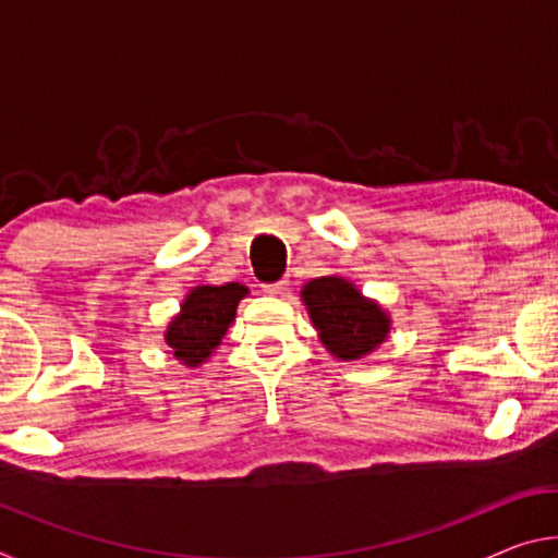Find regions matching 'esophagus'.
Returning <instances> with one entry per match:
<instances>
[{
	"instance_id": "obj_1",
	"label": "esophagus",
	"mask_w": 558,
	"mask_h": 558,
	"mask_svg": "<svg viewBox=\"0 0 558 558\" xmlns=\"http://www.w3.org/2000/svg\"><path fill=\"white\" fill-rule=\"evenodd\" d=\"M263 290L268 292V295H282V292L288 290V280H278V282H268V286H263Z\"/></svg>"
}]
</instances>
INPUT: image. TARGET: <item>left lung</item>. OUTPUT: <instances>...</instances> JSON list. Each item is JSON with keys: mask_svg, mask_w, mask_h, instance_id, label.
<instances>
[{"mask_svg": "<svg viewBox=\"0 0 558 558\" xmlns=\"http://www.w3.org/2000/svg\"><path fill=\"white\" fill-rule=\"evenodd\" d=\"M323 344L339 359H359L389 335V317L342 278L310 280L302 290Z\"/></svg>", "mask_w": 558, "mask_h": 558, "instance_id": "1", "label": "left lung"}]
</instances>
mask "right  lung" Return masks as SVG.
Instances as JSON below:
<instances>
[{
	"label": "right lung",
	"instance_id": "obj_1",
	"mask_svg": "<svg viewBox=\"0 0 558 558\" xmlns=\"http://www.w3.org/2000/svg\"><path fill=\"white\" fill-rule=\"evenodd\" d=\"M248 292L241 282H226L211 288L202 286L192 290L167 329V344L174 356L186 366H199L221 344L226 329L233 323L235 307Z\"/></svg>",
	"mask_w": 558,
	"mask_h": 558
}]
</instances>
